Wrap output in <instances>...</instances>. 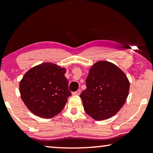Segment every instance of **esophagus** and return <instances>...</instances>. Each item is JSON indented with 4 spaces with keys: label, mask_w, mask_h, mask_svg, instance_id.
<instances>
[{
    "label": "esophagus",
    "mask_w": 153,
    "mask_h": 153,
    "mask_svg": "<svg viewBox=\"0 0 153 153\" xmlns=\"http://www.w3.org/2000/svg\"><path fill=\"white\" fill-rule=\"evenodd\" d=\"M80 93H81V90H78V91H76V92H73L72 95H80Z\"/></svg>",
    "instance_id": "obj_1"
}]
</instances>
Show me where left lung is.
I'll use <instances>...</instances> for the list:
<instances>
[{
	"mask_svg": "<svg viewBox=\"0 0 153 153\" xmlns=\"http://www.w3.org/2000/svg\"><path fill=\"white\" fill-rule=\"evenodd\" d=\"M86 89L80 95L85 113L95 120H106L118 113L126 102L129 81L111 62L100 60L89 70Z\"/></svg>",
	"mask_w": 153,
	"mask_h": 153,
	"instance_id": "8db88e82",
	"label": "left lung"
}]
</instances>
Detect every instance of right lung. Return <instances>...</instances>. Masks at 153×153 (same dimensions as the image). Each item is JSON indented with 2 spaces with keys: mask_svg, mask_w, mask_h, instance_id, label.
<instances>
[{
  "mask_svg": "<svg viewBox=\"0 0 153 153\" xmlns=\"http://www.w3.org/2000/svg\"><path fill=\"white\" fill-rule=\"evenodd\" d=\"M66 69L52 62H44L30 69L19 83L22 101L36 116L51 118L60 114L72 95Z\"/></svg>",
  "mask_w": 153,
  "mask_h": 153,
  "instance_id": "add662e5",
  "label": "right lung"
}]
</instances>
